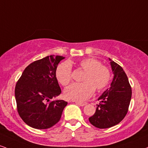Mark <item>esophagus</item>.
Wrapping results in <instances>:
<instances>
[{
	"label": "esophagus",
	"mask_w": 148,
	"mask_h": 148,
	"mask_svg": "<svg viewBox=\"0 0 148 148\" xmlns=\"http://www.w3.org/2000/svg\"><path fill=\"white\" fill-rule=\"evenodd\" d=\"M75 103H76V105H78L79 106H84L87 104V103L85 102H78V101H76Z\"/></svg>",
	"instance_id": "1"
}]
</instances>
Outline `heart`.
<instances>
[{
    "label": "heart",
    "instance_id": "b5f03b06",
    "mask_svg": "<svg viewBox=\"0 0 148 148\" xmlns=\"http://www.w3.org/2000/svg\"><path fill=\"white\" fill-rule=\"evenodd\" d=\"M79 65L85 72L83 83H74L65 89L64 95L67 99L83 101L93 94L94 89L100 91L106 88L110 81L111 74L106 65L93 58H83ZM72 69L69 63H63L57 67L56 77L63 86H67L72 81Z\"/></svg>",
    "mask_w": 148,
    "mask_h": 148
}]
</instances>
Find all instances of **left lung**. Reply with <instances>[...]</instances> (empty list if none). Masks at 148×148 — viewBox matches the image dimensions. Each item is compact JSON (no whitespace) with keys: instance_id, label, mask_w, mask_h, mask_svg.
<instances>
[{"instance_id":"8db88e82","label":"left lung","mask_w":148,"mask_h":148,"mask_svg":"<svg viewBox=\"0 0 148 148\" xmlns=\"http://www.w3.org/2000/svg\"><path fill=\"white\" fill-rule=\"evenodd\" d=\"M110 60L113 79L110 88L98 99L95 114L89 118L96 127L105 129L119 123L127 114L132 97V88L123 69L112 60Z\"/></svg>"}]
</instances>
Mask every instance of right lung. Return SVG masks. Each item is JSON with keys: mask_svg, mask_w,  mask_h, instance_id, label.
Segmentation results:
<instances>
[{"mask_svg": "<svg viewBox=\"0 0 148 148\" xmlns=\"http://www.w3.org/2000/svg\"><path fill=\"white\" fill-rule=\"evenodd\" d=\"M65 57L46 56L36 60L23 71L15 88L19 116L35 129H47L59 121L67 102L51 100L61 93L56 77L58 63Z\"/></svg>", "mask_w": 148, "mask_h": 148, "instance_id": "1", "label": "right lung"}]
</instances>
